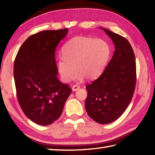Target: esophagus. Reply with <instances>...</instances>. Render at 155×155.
I'll list each match as a JSON object with an SVG mask.
<instances>
[{
  "label": "esophagus",
  "mask_w": 155,
  "mask_h": 155,
  "mask_svg": "<svg viewBox=\"0 0 155 155\" xmlns=\"http://www.w3.org/2000/svg\"><path fill=\"white\" fill-rule=\"evenodd\" d=\"M80 86L78 85H74L72 86V90L73 91H76L78 89H80Z\"/></svg>",
  "instance_id": "1"
}]
</instances>
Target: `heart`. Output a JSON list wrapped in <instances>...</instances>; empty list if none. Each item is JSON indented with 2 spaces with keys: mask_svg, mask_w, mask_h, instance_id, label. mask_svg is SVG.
I'll list each match as a JSON object with an SVG mask.
<instances>
[{
  "mask_svg": "<svg viewBox=\"0 0 155 155\" xmlns=\"http://www.w3.org/2000/svg\"><path fill=\"white\" fill-rule=\"evenodd\" d=\"M63 54L57 59V69L61 80L69 82L74 74L75 80H92L103 71L109 56L108 44L102 39L76 36L62 48Z\"/></svg>",
  "mask_w": 155,
  "mask_h": 155,
  "instance_id": "heart-1",
  "label": "heart"
}]
</instances>
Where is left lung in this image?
I'll return each mask as SVG.
<instances>
[{"label": "left lung", "instance_id": "1", "mask_svg": "<svg viewBox=\"0 0 155 155\" xmlns=\"http://www.w3.org/2000/svg\"><path fill=\"white\" fill-rule=\"evenodd\" d=\"M115 45V52L99 78L86 87L85 107L88 115L101 124H108L120 117L129 105L135 90V55L128 40L107 29Z\"/></svg>", "mask_w": 155, "mask_h": 155}]
</instances>
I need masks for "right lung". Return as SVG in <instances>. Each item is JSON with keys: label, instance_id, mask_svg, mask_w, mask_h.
Instances as JSON below:
<instances>
[{"label": "right lung", "instance_id": "add662e5", "mask_svg": "<svg viewBox=\"0 0 155 155\" xmlns=\"http://www.w3.org/2000/svg\"><path fill=\"white\" fill-rule=\"evenodd\" d=\"M68 28L45 30L23 42L14 62L17 97L23 112L34 123L48 125L62 113L71 93L57 78L55 51Z\"/></svg>", "mask_w": 155, "mask_h": 155}]
</instances>
